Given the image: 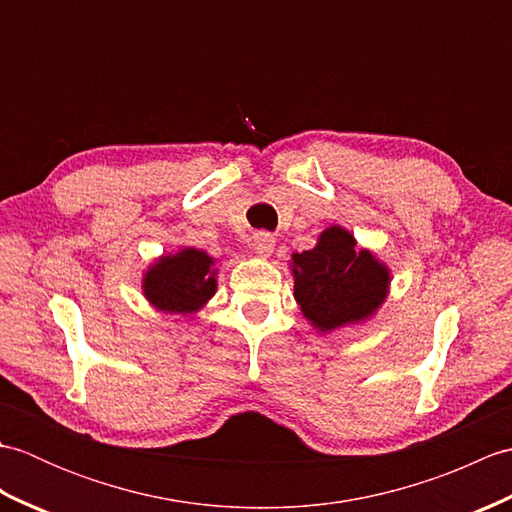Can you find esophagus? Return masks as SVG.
Instances as JSON below:
<instances>
[{"label": "esophagus", "mask_w": 512, "mask_h": 512, "mask_svg": "<svg viewBox=\"0 0 512 512\" xmlns=\"http://www.w3.org/2000/svg\"><path fill=\"white\" fill-rule=\"evenodd\" d=\"M275 242H277L275 235H270L268 231H257L253 235V248L257 250L259 255H264V257H268L270 253H273Z\"/></svg>", "instance_id": "esophagus-1"}]
</instances>
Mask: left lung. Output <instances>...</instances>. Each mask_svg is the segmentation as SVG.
<instances>
[{"label": "left lung", "mask_w": 512, "mask_h": 512, "mask_svg": "<svg viewBox=\"0 0 512 512\" xmlns=\"http://www.w3.org/2000/svg\"><path fill=\"white\" fill-rule=\"evenodd\" d=\"M292 275L303 317L321 332L367 319L389 288V270L369 250H356L341 226L325 228L317 246L292 255Z\"/></svg>", "instance_id": "obj_1"}]
</instances>
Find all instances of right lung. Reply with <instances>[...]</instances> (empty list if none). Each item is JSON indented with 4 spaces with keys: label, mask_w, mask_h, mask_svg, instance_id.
Wrapping results in <instances>:
<instances>
[{
    "label": "right lung",
    "mask_w": 512,
    "mask_h": 512,
    "mask_svg": "<svg viewBox=\"0 0 512 512\" xmlns=\"http://www.w3.org/2000/svg\"><path fill=\"white\" fill-rule=\"evenodd\" d=\"M215 286L213 257L198 248H182L176 255H165L143 279L151 306L178 314L200 310L215 295Z\"/></svg>",
    "instance_id": "right-lung-1"
}]
</instances>
